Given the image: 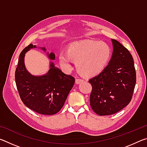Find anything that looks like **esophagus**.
I'll return each mask as SVG.
<instances>
[{
	"mask_svg": "<svg viewBox=\"0 0 147 147\" xmlns=\"http://www.w3.org/2000/svg\"><path fill=\"white\" fill-rule=\"evenodd\" d=\"M83 81H84L83 79H81V78H76V84H80L81 82H82Z\"/></svg>",
	"mask_w": 147,
	"mask_h": 147,
	"instance_id": "esophagus-1",
	"label": "esophagus"
}]
</instances>
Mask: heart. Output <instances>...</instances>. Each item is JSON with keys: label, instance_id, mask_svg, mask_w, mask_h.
<instances>
[{"label": "heart", "instance_id": "heart-1", "mask_svg": "<svg viewBox=\"0 0 147 147\" xmlns=\"http://www.w3.org/2000/svg\"><path fill=\"white\" fill-rule=\"evenodd\" d=\"M111 50L104 42L91 40L76 41L68 47L67 54L59 53L61 65L66 70L72 68L73 61H76V67L80 73L91 76L100 73L106 67L110 59Z\"/></svg>", "mask_w": 147, "mask_h": 147}]
</instances>
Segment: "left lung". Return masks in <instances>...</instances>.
Returning <instances> with one entry per match:
<instances>
[{
	"instance_id": "obj_1",
	"label": "left lung",
	"mask_w": 147,
	"mask_h": 147,
	"mask_svg": "<svg viewBox=\"0 0 147 147\" xmlns=\"http://www.w3.org/2000/svg\"><path fill=\"white\" fill-rule=\"evenodd\" d=\"M109 64L89 80L91 84L90 105L99 115H113L123 109L132 98L136 82L134 62L128 50L115 39Z\"/></svg>"
}]
</instances>
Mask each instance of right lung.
<instances>
[{"mask_svg":"<svg viewBox=\"0 0 147 147\" xmlns=\"http://www.w3.org/2000/svg\"><path fill=\"white\" fill-rule=\"evenodd\" d=\"M36 47L32 44L25 47L20 54L15 78L17 90L24 105L36 112L43 115H54L63 106L75 79L63 73L51 62L50 69L46 74L34 76L26 71L24 58L30 49ZM45 51V49L42 48ZM49 58L55 59L53 53Z\"/></svg>","mask_w":147,"mask_h":147,"instance_id":"add662e5","label":"right lung"}]
</instances>
